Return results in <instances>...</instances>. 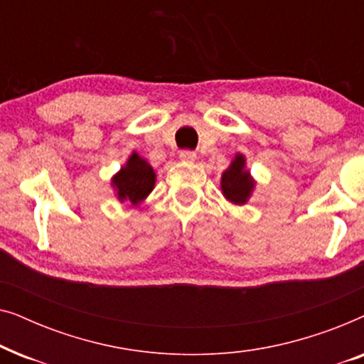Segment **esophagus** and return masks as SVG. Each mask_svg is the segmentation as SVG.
<instances>
[{"mask_svg":"<svg viewBox=\"0 0 364 364\" xmlns=\"http://www.w3.org/2000/svg\"><path fill=\"white\" fill-rule=\"evenodd\" d=\"M181 159L183 162H193L197 159V154L193 151H182L181 152Z\"/></svg>","mask_w":364,"mask_h":364,"instance_id":"obj_1","label":"esophagus"}]
</instances>
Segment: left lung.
I'll return each instance as SVG.
<instances>
[{
	"label": "left lung",
	"mask_w": 364,
	"mask_h": 364,
	"mask_svg": "<svg viewBox=\"0 0 364 364\" xmlns=\"http://www.w3.org/2000/svg\"><path fill=\"white\" fill-rule=\"evenodd\" d=\"M220 186L223 196L232 203L243 205L250 198L255 182L245 168V157L242 154H237L227 171L222 173Z\"/></svg>",
	"instance_id": "8db88e82"
}]
</instances>
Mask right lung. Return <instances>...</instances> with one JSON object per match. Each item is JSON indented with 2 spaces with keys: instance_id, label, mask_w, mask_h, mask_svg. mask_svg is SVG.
<instances>
[{
  "instance_id": "right-lung-1",
  "label": "right lung",
  "mask_w": 364,
  "mask_h": 364,
  "mask_svg": "<svg viewBox=\"0 0 364 364\" xmlns=\"http://www.w3.org/2000/svg\"><path fill=\"white\" fill-rule=\"evenodd\" d=\"M156 186V172L146 159L134 152L127 159L126 166L121 167L112 177V187L116 188L117 198L121 202H129L139 205Z\"/></svg>"
}]
</instances>
